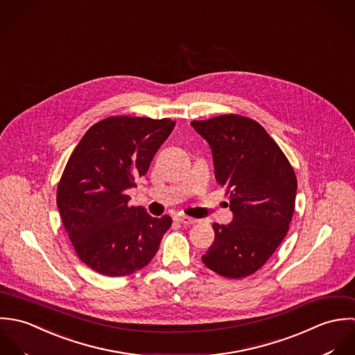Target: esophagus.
<instances>
[{
  "label": "esophagus",
  "mask_w": 355,
  "mask_h": 355,
  "mask_svg": "<svg viewBox=\"0 0 355 355\" xmlns=\"http://www.w3.org/2000/svg\"><path fill=\"white\" fill-rule=\"evenodd\" d=\"M175 220L180 222V223H184V225H191V223H196V222H198V219L191 218V216H187V215H178V216H175Z\"/></svg>",
  "instance_id": "34e87169"
}]
</instances>
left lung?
<instances>
[{"label": "left lung", "instance_id": "left-lung-1", "mask_svg": "<svg viewBox=\"0 0 355 355\" xmlns=\"http://www.w3.org/2000/svg\"><path fill=\"white\" fill-rule=\"evenodd\" d=\"M213 152L216 182L226 189L233 220L214 223L205 265L229 279L259 270L282 244L295 210V171L268 132L254 119L227 114L193 121Z\"/></svg>", "mask_w": 355, "mask_h": 355}]
</instances>
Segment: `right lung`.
Instances as JSON below:
<instances>
[{"label":"right lung","mask_w":355,"mask_h":355,"mask_svg":"<svg viewBox=\"0 0 355 355\" xmlns=\"http://www.w3.org/2000/svg\"><path fill=\"white\" fill-rule=\"evenodd\" d=\"M175 122L110 116L78 142L58 185L56 202L79 259L94 272L122 277L146 266L171 216L129 206L126 191L146 174Z\"/></svg>","instance_id":"obj_1"}]
</instances>
